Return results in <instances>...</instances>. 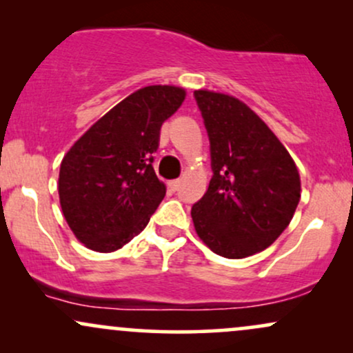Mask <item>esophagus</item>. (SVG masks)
I'll use <instances>...</instances> for the list:
<instances>
[{"label":"esophagus","mask_w":353,"mask_h":353,"mask_svg":"<svg viewBox=\"0 0 353 353\" xmlns=\"http://www.w3.org/2000/svg\"><path fill=\"white\" fill-rule=\"evenodd\" d=\"M169 188H171V190H177L181 188V179H174L169 182Z\"/></svg>","instance_id":"34e87169"}]
</instances>
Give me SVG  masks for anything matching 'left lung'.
Segmentation results:
<instances>
[{
	"label": "left lung",
	"mask_w": 353,
	"mask_h": 353,
	"mask_svg": "<svg viewBox=\"0 0 353 353\" xmlns=\"http://www.w3.org/2000/svg\"><path fill=\"white\" fill-rule=\"evenodd\" d=\"M210 143L208 192L192 205L197 236L212 252L244 259L285 230L301 201V177L281 141L232 96L196 91Z\"/></svg>",
	"instance_id": "1"
}]
</instances>
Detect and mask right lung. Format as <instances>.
<instances>
[{"mask_svg": "<svg viewBox=\"0 0 353 353\" xmlns=\"http://www.w3.org/2000/svg\"><path fill=\"white\" fill-rule=\"evenodd\" d=\"M185 91L148 86L116 104L64 156L59 202L84 245L112 252L148 225L165 196L154 172L161 125L179 109Z\"/></svg>", "mask_w": 353, "mask_h": 353, "instance_id": "obj_1", "label": "right lung"}]
</instances>
